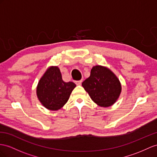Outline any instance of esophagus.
<instances>
[{"mask_svg":"<svg viewBox=\"0 0 157 157\" xmlns=\"http://www.w3.org/2000/svg\"><path fill=\"white\" fill-rule=\"evenodd\" d=\"M82 82V80H79V81H75V83L77 86L81 85Z\"/></svg>","mask_w":157,"mask_h":157,"instance_id":"34e87169","label":"esophagus"}]
</instances>
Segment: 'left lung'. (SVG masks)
I'll return each mask as SVG.
<instances>
[{"label": "left lung", "instance_id": "1", "mask_svg": "<svg viewBox=\"0 0 157 157\" xmlns=\"http://www.w3.org/2000/svg\"><path fill=\"white\" fill-rule=\"evenodd\" d=\"M82 86L93 101L100 107H110L116 102L121 92V86L113 71L101 66L92 67L90 76Z\"/></svg>", "mask_w": 157, "mask_h": 157}]
</instances>
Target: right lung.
<instances>
[{"instance_id": "right-lung-1", "label": "right lung", "mask_w": 157, "mask_h": 157, "mask_svg": "<svg viewBox=\"0 0 157 157\" xmlns=\"http://www.w3.org/2000/svg\"><path fill=\"white\" fill-rule=\"evenodd\" d=\"M76 85L63 81L57 66H51L40 79L36 88L37 97L46 109L57 111L65 105Z\"/></svg>"}]
</instances>
